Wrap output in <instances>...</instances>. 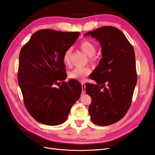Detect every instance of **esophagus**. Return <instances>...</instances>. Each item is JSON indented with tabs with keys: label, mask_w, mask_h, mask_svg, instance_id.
I'll return each mask as SVG.
<instances>
[{
	"label": "esophagus",
	"mask_w": 155,
	"mask_h": 155,
	"mask_svg": "<svg viewBox=\"0 0 155 155\" xmlns=\"http://www.w3.org/2000/svg\"><path fill=\"white\" fill-rule=\"evenodd\" d=\"M81 87H82V93H83V94H85V93L86 92V91H85V88H86V87H85V83H81Z\"/></svg>",
	"instance_id": "34e87169"
}]
</instances>
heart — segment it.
I'll return each instance as SVG.
<instances>
[{"label":"heart","instance_id":"heart-1","mask_svg":"<svg viewBox=\"0 0 155 155\" xmlns=\"http://www.w3.org/2000/svg\"><path fill=\"white\" fill-rule=\"evenodd\" d=\"M79 47L84 54L90 58L91 61L93 62L96 60L94 54L96 53V46L92 42L88 39L83 40L79 45ZM70 55H71V49H68L65 51L63 55L64 63L69 66L70 64ZM91 73V69L87 67L76 68L68 73V77L70 79H77L79 81H85V78Z\"/></svg>","mask_w":155,"mask_h":155}]
</instances>
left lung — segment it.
Returning a JSON list of instances; mask_svg holds the SVG:
<instances>
[{
    "label": "left lung",
    "mask_w": 155,
    "mask_h": 155,
    "mask_svg": "<svg viewBox=\"0 0 155 155\" xmlns=\"http://www.w3.org/2000/svg\"><path fill=\"white\" fill-rule=\"evenodd\" d=\"M85 36L96 38L101 45L102 58L85 91L92 98L88 112L94 124L107 126L125 115L132 101L137 82L133 46L122 31L113 26H103Z\"/></svg>",
    "instance_id": "8db88e82"
}]
</instances>
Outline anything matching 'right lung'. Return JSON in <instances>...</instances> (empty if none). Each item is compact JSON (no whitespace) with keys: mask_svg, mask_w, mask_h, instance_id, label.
<instances>
[{"mask_svg":"<svg viewBox=\"0 0 155 155\" xmlns=\"http://www.w3.org/2000/svg\"><path fill=\"white\" fill-rule=\"evenodd\" d=\"M79 34L76 31L41 30L34 33L21 48L18 85L27 110L41 124L58 125L64 123L80 97V83L74 79L63 81L67 78L64 54ZM61 81L62 85L55 87L54 85L59 86Z\"/></svg>","mask_w":155,"mask_h":155,"instance_id":"right-lung-1","label":"right lung"}]
</instances>
